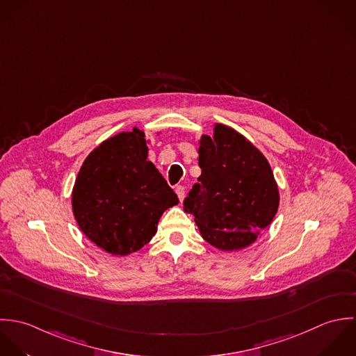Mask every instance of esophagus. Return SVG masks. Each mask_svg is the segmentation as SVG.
Returning a JSON list of instances; mask_svg holds the SVG:
<instances>
[{"label":"esophagus","mask_w":356,"mask_h":356,"mask_svg":"<svg viewBox=\"0 0 356 356\" xmlns=\"http://www.w3.org/2000/svg\"><path fill=\"white\" fill-rule=\"evenodd\" d=\"M175 191H176V194H177V197H179V200L180 201H183V198H184V186H176V188H175Z\"/></svg>","instance_id":"1"}]
</instances>
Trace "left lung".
Returning <instances> with one entry per match:
<instances>
[{
    "mask_svg": "<svg viewBox=\"0 0 356 356\" xmlns=\"http://www.w3.org/2000/svg\"><path fill=\"white\" fill-rule=\"evenodd\" d=\"M198 183L184 198L202 238L220 250L252 245L278 212L280 191L267 158L235 129L216 124L202 135Z\"/></svg>",
    "mask_w": 356,
    "mask_h": 356,
    "instance_id": "left-lung-1",
    "label": "left lung"
}]
</instances>
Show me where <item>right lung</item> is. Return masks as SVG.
Wrapping results in <instances>:
<instances>
[{
    "instance_id": "obj_1",
    "label": "right lung",
    "mask_w": 356,
    "mask_h": 356,
    "mask_svg": "<svg viewBox=\"0 0 356 356\" xmlns=\"http://www.w3.org/2000/svg\"><path fill=\"white\" fill-rule=\"evenodd\" d=\"M144 132L134 128L99 144L83 161L72 187V213L95 245L127 256L151 241L162 213L179 204L147 159Z\"/></svg>"
}]
</instances>
